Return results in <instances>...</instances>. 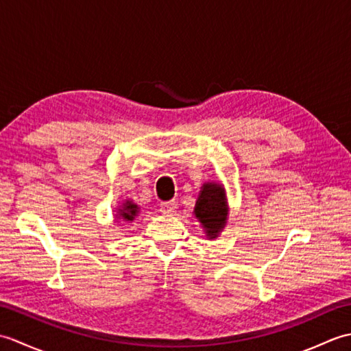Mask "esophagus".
Listing matches in <instances>:
<instances>
[{"label": "esophagus", "mask_w": 351, "mask_h": 351, "mask_svg": "<svg viewBox=\"0 0 351 351\" xmlns=\"http://www.w3.org/2000/svg\"><path fill=\"white\" fill-rule=\"evenodd\" d=\"M176 208H178L176 202H175V200H171V202L161 204V206H160V211H161L162 214H173V213L176 211Z\"/></svg>", "instance_id": "34e87169"}]
</instances>
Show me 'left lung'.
Here are the masks:
<instances>
[{
  "label": "left lung",
  "instance_id": "1",
  "mask_svg": "<svg viewBox=\"0 0 351 351\" xmlns=\"http://www.w3.org/2000/svg\"><path fill=\"white\" fill-rule=\"evenodd\" d=\"M193 214L202 226L206 240H215L223 232L228 223L229 205L221 182L208 181L200 187Z\"/></svg>",
  "mask_w": 351,
  "mask_h": 351
}]
</instances>
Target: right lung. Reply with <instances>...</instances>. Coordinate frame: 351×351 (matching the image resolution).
<instances>
[{
    "label": "right lung",
    "instance_id": "right-lung-1",
    "mask_svg": "<svg viewBox=\"0 0 351 351\" xmlns=\"http://www.w3.org/2000/svg\"><path fill=\"white\" fill-rule=\"evenodd\" d=\"M140 213V206L132 202L131 199H125L123 202L116 208V214H114V221H123V223H131L136 220V217Z\"/></svg>",
    "mask_w": 351,
    "mask_h": 351
}]
</instances>
